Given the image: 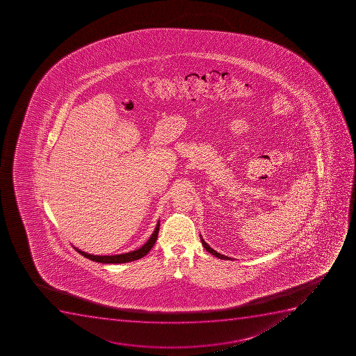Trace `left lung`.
Returning a JSON list of instances; mask_svg holds the SVG:
<instances>
[{
	"label": "left lung",
	"mask_w": 356,
	"mask_h": 356,
	"mask_svg": "<svg viewBox=\"0 0 356 356\" xmlns=\"http://www.w3.org/2000/svg\"><path fill=\"white\" fill-rule=\"evenodd\" d=\"M202 245L204 246L205 250H208L209 253H211L212 255H215L216 257H219V259H222V260H232L231 257H226V255H222V254L218 253V252H216L213 248L209 246L208 243H205L204 239L201 236Z\"/></svg>",
	"instance_id": "obj_1"
}]
</instances>
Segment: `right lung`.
<instances>
[{
	"mask_svg": "<svg viewBox=\"0 0 356 356\" xmlns=\"http://www.w3.org/2000/svg\"><path fill=\"white\" fill-rule=\"evenodd\" d=\"M159 226H160V222H158V224L155 226L154 232L152 233L149 239L140 248L129 252V253L116 254V255H92V254L82 252L81 250H79L76 247H74V248L75 250H78L79 253L87 257L89 260L95 261V262H99V264H125V262L139 260V259L144 257L151 250L152 247H153L155 241H156L159 234Z\"/></svg>",
	"mask_w": 356,
	"mask_h": 356,
	"instance_id": "add662e5",
	"label": "right lung"
}]
</instances>
